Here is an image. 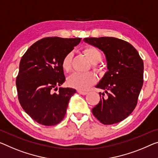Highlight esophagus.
I'll use <instances>...</instances> for the list:
<instances>
[{"label": "esophagus", "mask_w": 158, "mask_h": 158, "mask_svg": "<svg viewBox=\"0 0 158 158\" xmlns=\"http://www.w3.org/2000/svg\"><path fill=\"white\" fill-rule=\"evenodd\" d=\"M77 93H78L79 94H82V95H85V94H87V92H85V91H82V90H77Z\"/></svg>", "instance_id": "esophagus-1"}]
</instances>
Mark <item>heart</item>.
<instances>
[{"label":"heart","mask_w":158,"mask_h":158,"mask_svg":"<svg viewBox=\"0 0 158 158\" xmlns=\"http://www.w3.org/2000/svg\"><path fill=\"white\" fill-rule=\"evenodd\" d=\"M83 53L88 58L92 64L94 70L98 73H102V69L99 67L98 63L102 59V54L98 48L93 46H87L83 48ZM73 54L71 52L68 53L64 56L61 60L62 69L65 72L69 73L71 71L72 67ZM96 82V76L93 73H75L70 76L67 80V84L70 87L79 89V90H86L89 87L93 85Z\"/></svg>","instance_id":"obj_1"}]
</instances>
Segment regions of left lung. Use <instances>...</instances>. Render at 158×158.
Listing matches in <instances>:
<instances>
[{
  "label": "left lung",
  "instance_id": "8db88e82",
  "mask_svg": "<svg viewBox=\"0 0 158 158\" xmlns=\"http://www.w3.org/2000/svg\"><path fill=\"white\" fill-rule=\"evenodd\" d=\"M83 41L102 51L108 71L96 87L100 101L92 110L104 125L120 122L134 110L143 84V61L137 50L124 40L115 37H89Z\"/></svg>",
  "mask_w": 158,
  "mask_h": 158
}]
</instances>
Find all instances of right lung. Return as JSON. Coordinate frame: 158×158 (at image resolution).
<instances>
[{"label": "right lung", "mask_w": 158, "mask_h": 158, "mask_svg": "<svg viewBox=\"0 0 158 158\" xmlns=\"http://www.w3.org/2000/svg\"><path fill=\"white\" fill-rule=\"evenodd\" d=\"M81 38L46 37L37 41L22 57L16 77L18 99L25 112L37 123L54 126L65 115L69 102L76 93L59 87L65 81L61 60Z\"/></svg>", "instance_id": "1"}]
</instances>
